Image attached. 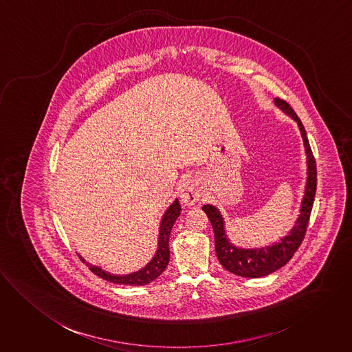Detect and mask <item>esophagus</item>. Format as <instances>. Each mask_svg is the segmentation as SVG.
I'll return each instance as SVG.
<instances>
[{"mask_svg": "<svg viewBox=\"0 0 352 352\" xmlns=\"http://www.w3.org/2000/svg\"><path fill=\"white\" fill-rule=\"evenodd\" d=\"M201 197L199 189L197 186L193 179H186L182 185H181V190H179V198L182 201V204L192 206L195 202H198Z\"/></svg>", "mask_w": 352, "mask_h": 352, "instance_id": "obj_1", "label": "esophagus"}]
</instances>
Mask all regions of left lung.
<instances>
[{"label":"left lung","mask_w":352,"mask_h":352,"mask_svg":"<svg viewBox=\"0 0 352 352\" xmlns=\"http://www.w3.org/2000/svg\"><path fill=\"white\" fill-rule=\"evenodd\" d=\"M275 104L286 115H289L290 118L297 121L302 140H304L305 153H307V163H308L307 188H305V195L301 204V210H300L301 213L297 219L294 228L289 232L287 236L280 239L279 243H275L274 245H269L266 248H258V250L237 248L227 239V234L224 231V220L219 209L212 205L202 206V210L206 213L214 232V248H216L219 262L228 272L240 276H245V278H261V276L269 275L274 273L275 270L280 269L282 266H285L292 259V256L298 250V247L301 245L305 237V232H307L311 213H312L316 188H317L316 160L309 146V140L307 138V131L301 120L293 111V108L285 100L275 98Z\"/></svg>","instance_id":"obj_1"}]
</instances>
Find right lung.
Here are the masks:
<instances>
[{
  "label": "right lung",
  "mask_w": 352,
  "mask_h": 352,
  "mask_svg": "<svg viewBox=\"0 0 352 352\" xmlns=\"http://www.w3.org/2000/svg\"><path fill=\"white\" fill-rule=\"evenodd\" d=\"M181 214V205L179 201L175 199L170 208L166 210L162 223H160V230H159V243H157V251L153 261L143 267L142 270L136 273L126 274V275H113V274L104 272L101 267L93 266L90 263H86L89 269L98 275L100 278L118 283V285H131V286H140V285H147L153 280H155L160 274L164 272V269L168 265L170 261V250H168V239L171 234V228ZM82 262H85L83 258H80Z\"/></svg>",
  "instance_id": "add662e5"
}]
</instances>
